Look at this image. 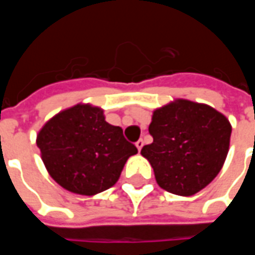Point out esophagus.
I'll use <instances>...</instances> for the list:
<instances>
[{"instance_id":"1","label":"esophagus","mask_w":255,"mask_h":255,"mask_svg":"<svg viewBox=\"0 0 255 255\" xmlns=\"http://www.w3.org/2000/svg\"><path fill=\"white\" fill-rule=\"evenodd\" d=\"M135 146H136V149L140 151V150H142V147H143V140H142V139H139L138 142L135 143Z\"/></svg>"}]
</instances>
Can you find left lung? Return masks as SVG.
I'll list each match as a JSON object with an SVG mask.
<instances>
[{"label": "left lung", "instance_id": "left-lung-1", "mask_svg": "<svg viewBox=\"0 0 255 255\" xmlns=\"http://www.w3.org/2000/svg\"><path fill=\"white\" fill-rule=\"evenodd\" d=\"M230 120L205 104L175 100L155 109L149 132L153 143L140 151L165 191L190 197L219 175L230 150Z\"/></svg>", "mask_w": 255, "mask_h": 255}]
</instances>
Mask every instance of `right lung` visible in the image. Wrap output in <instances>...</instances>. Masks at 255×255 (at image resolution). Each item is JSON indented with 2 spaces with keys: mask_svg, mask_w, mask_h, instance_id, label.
Returning a JSON list of instances; mask_svg holds the SVG:
<instances>
[{
  "mask_svg": "<svg viewBox=\"0 0 255 255\" xmlns=\"http://www.w3.org/2000/svg\"><path fill=\"white\" fill-rule=\"evenodd\" d=\"M36 146L54 182L89 197L115 186L128 158L138 153L122 128L106 123L104 111L90 104L53 116L36 135Z\"/></svg>",
  "mask_w": 255,
  "mask_h": 255,
  "instance_id": "1",
  "label": "right lung"
}]
</instances>
